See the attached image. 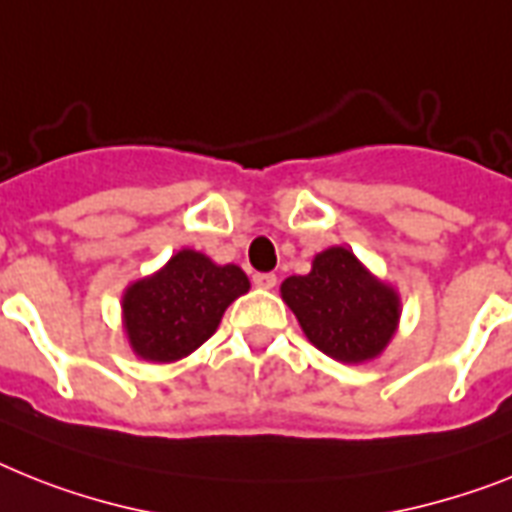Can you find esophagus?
<instances>
[{"label":"esophagus","instance_id":"1","mask_svg":"<svg viewBox=\"0 0 512 512\" xmlns=\"http://www.w3.org/2000/svg\"><path fill=\"white\" fill-rule=\"evenodd\" d=\"M253 285L261 287V290H272L277 285V277L272 272H256L253 274Z\"/></svg>","mask_w":512,"mask_h":512}]
</instances>
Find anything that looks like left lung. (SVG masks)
<instances>
[{
  "label": "left lung",
  "instance_id": "obj_1",
  "mask_svg": "<svg viewBox=\"0 0 512 512\" xmlns=\"http://www.w3.org/2000/svg\"><path fill=\"white\" fill-rule=\"evenodd\" d=\"M280 293L308 340L335 361L377 358L398 329L395 287L377 280L342 246L316 253L311 272L287 277Z\"/></svg>",
  "mask_w": 512,
  "mask_h": 512
}]
</instances>
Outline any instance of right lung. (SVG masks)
Here are the masks:
<instances>
[{
  "instance_id": "right-lung-1",
  "label": "right lung",
  "mask_w": 512,
  "mask_h": 512,
  "mask_svg": "<svg viewBox=\"0 0 512 512\" xmlns=\"http://www.w3.org/2000/svg\"><path fill=\"white\" fill-rule=\"evenodd\" d=\"M248 287L240 266H219L190 248L177 251L159 272L133 282L122 295L130 348L154 363L190 356L217 332L227 306Z\"/></svg>"
}]
</instances>
